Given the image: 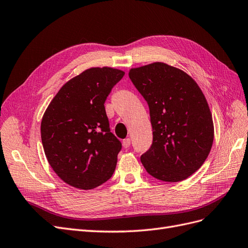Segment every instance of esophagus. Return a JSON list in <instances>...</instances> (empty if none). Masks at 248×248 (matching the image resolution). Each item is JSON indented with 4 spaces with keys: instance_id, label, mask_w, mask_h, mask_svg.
Returning a JSON list of instances; mask_svg holds the SVG:
<instances>
[{
    "instance_id": "obj_1",
    "label": "esophagus",
    "mask_w": 248,
    "mask_h": 248,
    "mask_svg": "<svg viewBox=\"0 0 248 248\" xmlns=\"http://www.w3.org/2000/svg\"><path fill=\"white\" fill-rule=\"evenodd\" d=\"M122 144H123V147L126 149V148H129L130 147V144H131V140L128 138V139H125V140H123V141H122Z\"/></svg>"
}]
</instances>
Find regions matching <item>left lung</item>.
<instances>
[{
	"instance_id": "left-lung-1",
	"label": "left lung",
	"mask_w": 248,
	"mask_h": 248,
	"mask_svg": "<svg viewBox=\"0 0 248 248\" xmlns=\"http://www.w3.org/2000/svg\"><path fill=\"white\" fill-rule=\"evenodd\" d=\"M129 78L148 103L153 141L140 156L152 177L179 182L205 162L213 144L212 115L188 74L164 63L133 68Z\"/></svg>"
}]
</instances>
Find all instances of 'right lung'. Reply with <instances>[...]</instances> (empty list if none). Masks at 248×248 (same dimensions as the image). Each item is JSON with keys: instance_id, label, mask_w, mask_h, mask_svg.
Here are the masks:
<instances>
[{"instance_id": "right-lung-1", "label": "right lung", "mask_w": 248, "mask_h": 248, "mask_svg": "<svg viewBox=\"0 0 248 248\" xmlns=\"http://www.w3.org/2000/svg\"><path fill=\"white\" fill-rule=\"evenodd\" d=\"M124 74L109 67L90 68L66 82L44 112V153L65 183L92 189L114 174L122 144L110 132L104 103Z\"/></svg>"}]
</instances>
